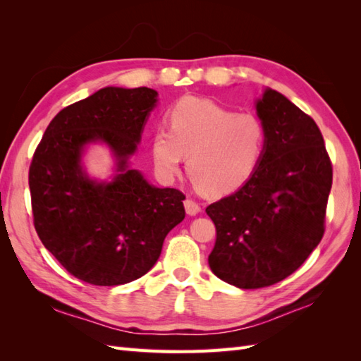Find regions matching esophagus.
<instances>
[{"mask_svg": "<svg viewBox=\"0 0 361 361\" xmlns=\"http://www.w3.org/2000/svg\"><path fill=\"white\" fill-rule=\"evenodd\" d=\"M185 209H186V212L189 214V216H197V214L202 211V206L198 204L195 200H192V198H186V200H185Z\"/></svg>", "mask_w": 361, "mask_h": 361, "instance_id": "esophagus-1", "label": "esophagus"}]
</instances>
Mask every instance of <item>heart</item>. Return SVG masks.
<instances>
[{
  "mask_svg": "<svg viewBox=\"0 0 361 361\" xmlns=\"http://www.w3.org/2000/svg\"><path fill=\"white\" fill-rule=\"evenodd\" d=\"M267 147L265 126L251 113H237L212 101L185 97L167 111V128L152 133L150 153L157 172L171 178L188 157L197 188L225 195L251 180Z\"/></svg>",
  "mask_w": 361,
  "mask_h": 361,
  "instance_id": "b5f03b06",
  "label": "heart"
}]
</instances>
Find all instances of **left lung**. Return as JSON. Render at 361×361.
Masks as SVG:
<instances>
[{"mask_svg": "<svg viewBox=\"0 0 361 361\" xmlns=\"http://www.w3.org/2000/svg\"><path fill=\"white\" fill-rule=\"evenodd\" d=\"M256 110L267 132L262 163L237 192L206 208L217 233L211 270L245 290L273 286L304 264L324 235L332 188L317 122L270 88Z\"/></svg>", "mask_w": 361, "mask_h": 361, "instance_id": "8db88e82", "label": "left lung"}]
</instances>
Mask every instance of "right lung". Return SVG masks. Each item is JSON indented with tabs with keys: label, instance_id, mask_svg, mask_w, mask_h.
Instances as JSON below:
<instances>
[{
	"label": "right lung",
	"instance_id": "add662e5",
	"mask_svg": "<svg viewBox=\"0 0 361 361\" xmlns=\"http://www.w3.org/2000/svg\"><path fill=\"white\" fill-rule=\"evenodd\" d=\"M157 91L106 87L56 114L29 166L35 231L68 273L93 286H121L155 265L167 233L185 219L178 189L150 186L127 167ZM104 140L118 159L109 185L86 178L82 145Z\"/></svg>",
	"mask_w": 361,
	"mask_h": 361
}]
</instances>
